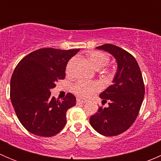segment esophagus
I'll return each instance as SVG.
<instances>
[{
	"label": "esophagus",
	"mask_w": 161,
	"mask_h": 161,
	"mask_svg": "<svg viewBox=\"0 0 161 161\" xmlns=\"http://www.w3.org/2000/svg\"><path fill=\"white\" fill-rule=\"evenodd\" d=\"M76 103H77V104H80V103H86V100H82V99H77L76 100Z\"/></svg>",
	"instance_id": "esophagus-1"
}]
</instances>
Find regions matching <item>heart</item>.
Returning a JSON list of instances; mask_svg holds the SVG:
<instances>
[{"label":"heart","mask_w":161,"mask_h":161,"mask_svg":"<svg viewBox=\"0 0 161 161\" xmlns=\"http://www.w3.org/2000/svg\"><path fill=\"white\" fill-rule=\"evenodd\" d=\"M88 60L90 61L92 66L96 69H100L106 66L109 63L110 58L106 53L101 51H92L88 53ZM76 62V58H73L70 60L66 67L67 74H71V68ZM105 74L111 77L113 75V71L108 70L105 71ZM101 90V86L97 82H85V81H79L76 82L72 87V90L76 95L83 98H88L93 95L96 92H99Z\"/></svg>","instance_id":"heart-1"}]
</instances>
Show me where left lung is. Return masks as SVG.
Wrapping results in <instances>:
<instances>
[{"mask_svg":"<svg viewBox=\"0 0 161 161\" xmlns=\"http://www.w3.org/2000/svg\"><path fill=\"white\" fill-rule=\"evenodd\" d=\"M97 48L114 57L118 71L113 84L100 94L102 103L108 101L109 107H100L90 117V122L100 134L115 136L129 129L136 121L143 101L145 86L139 64L131 53L111 43Z\"/></svg>","mask_w":161,"mask_h":161,"instance_id":"obj_1","label":"left lung"}]
</instances>
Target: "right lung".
<instances>
[{"label": "right lung", "instance_id": "1", "mask_svg": "<svg viewBox=\"0 0 161 161\" xmlns=\"http://www.w3.org/2000/svg\"><path fill=\"white\" fill-rule=\"evenodd\" d=\"M79 49L41 48L24 57L11 78L10 97L21 124L30 132L50 137L67 123L66 112L76 103L73 94L63 100L52 97L50 89L65 78L69 60Z\"/></svg>", "mask_w": 161, "mask_h": 161}]
</instances>
